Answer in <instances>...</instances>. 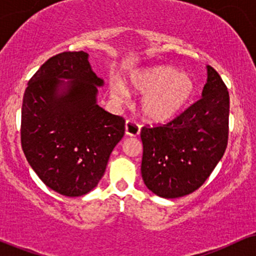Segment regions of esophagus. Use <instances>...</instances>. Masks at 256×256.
I'll return each mask as SVG.
<instances>
[{
    "mask_svg": "<svg viewBox=\"0 0 256 256\" xmlns=\"http://www.w3.org/2000/svg\"><path fill=\"white\" fill-rule=\"evenodd\" d=\"M125 132L128 136L131 137H136L140 134V126L138 125V122H134L132 119H128L125 122Z\"/></svg>",
    "mask_w": 256,
    "mask_h": 256,
    "instance_id": "1",
    "label": "esophagus"
}]
</instances>
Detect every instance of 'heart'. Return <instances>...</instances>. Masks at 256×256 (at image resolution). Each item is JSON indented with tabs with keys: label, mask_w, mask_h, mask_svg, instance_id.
<instances>
[{
	"label": "heart",
	"mask_w": 256,
	"mask_h": 256,
	"mask_svg": "<svg viewBox=\"0 0 256 256\" xmlns=\"http://www.w3.org/2000/svg\"><path fill=\"white\" fill-rule=\"evenodd\" d=\"M132 89L143 94V114L152 122H167L186 107L195 92V83L186 73L173 67L158 66L138 73L131 79ZM119 101H124L126 92L122 88L114 91Z\"/></svg>",
	"instance_id": "obj_1"
}]
</instances>
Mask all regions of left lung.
<instances>
[{"label": "left lung", "mask_w": 256, "mask_h": 256, "mask_svg": "<svg viewBox=\"0 0 256 256\" xmlns=\"http://www.w3.org/2000/svg\"><path fill=\"white\" fill-rule=\"evenodd\" d=\"M202 98L168 122L146 125L142 178L166 198L189 195L210 176L228 146L230 96L219 73L207 67Z\"/></svg>", "instance_id": "8db88e82"}]
</instances>
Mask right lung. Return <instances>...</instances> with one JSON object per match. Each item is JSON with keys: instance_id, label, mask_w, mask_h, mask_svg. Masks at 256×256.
<instances>
[{"instance_id": "1", "label": "right lung", "mask_w": 256, "mask_h": 256, "mask_svg": "<svg viewBox=\"0 0 256 256\" xmlns=\"http://www.w3.org/2000/svg\"><path fill=\"white\" fill-rule=\"evenodd\" d=\"M61 78L72 80L58 94ZM102 84L82 50L48 58L28 83L22 148L40 180L61 195L74 198L91 192L125 134V119L96 104Z\"/></svg>"}]
</instances>
